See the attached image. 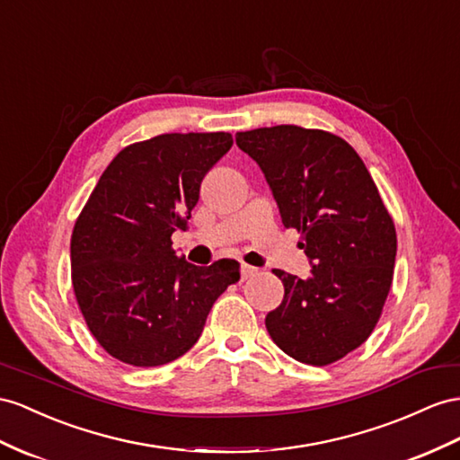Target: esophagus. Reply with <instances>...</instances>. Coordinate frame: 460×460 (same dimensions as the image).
Listing matches in <instances>:
<instances>
[{"instance_id": "esophagus-1", "label": "esophagus", "mask_w": 460, "mask_h": 460, "mask_svg": "<svg viewBox=\"0 0 460 460\" xmlns=\"http://www.w3.org/2000/svg\"><path fill=\"white\" fill-rule=\"evenodd\" d=\"M256 272H258V270H256L254 266H249V264H241V278H243V279H246V278L254 276Z\"/></svg>"}]
</instances>
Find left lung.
I'll list each match as a JSON object with an SVG mask.
<instances>
[{"mask_svg":"<svg viewBox=\"0 0 460 460\" xmlns=\"http://www.w3.org/2000/svg\"><path fill=\"white\" fill-rule=\"evenodd\" d=\"M262 169L281 223L313 264L301 279L274 270L284 301L268 334L289 358L328 365L369 338L393 284L396 229L361 157L324 129L281 124L234 136Z\"/></svg>","mask_w":460,"mask_h":460,"instance_id":"obj_1","label":"left lung"}]
</instances>
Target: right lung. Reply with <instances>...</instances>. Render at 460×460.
<instances>
[{
	"label": "right lung",
	"mask_w": 460,
	"mask_h": 460,
	"mask_svg": "<svg viewBox=\"0 0 460 460\" xmlns=\"http://www.w3.org/2000/svg\"><path fill=\"white\" fill-rule=\"evenodd\" d=\"M227 132L161 134L124 147L104 169L72 233V284L91 334L134 367L184 356L239 262L194 266L172 251Z\"/></svg>",
	"instance_id": "1"
}]
</instances>
